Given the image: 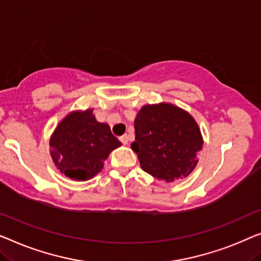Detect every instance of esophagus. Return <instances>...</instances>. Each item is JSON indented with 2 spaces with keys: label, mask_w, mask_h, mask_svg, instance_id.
Instances as JSON below:
<instances>
[{
  "label": "esophagus",
  "mask_w": 261,
  "mask_h": 261,
  "mask_svg": "<svg viewBox=\"0 0 261 261\" xmlns=\"http://www.w3.org/2000/svg\"><path fill=\"white\" fill-rule=\"evenodd\" d=\"M119 141L122 142L124 145H126L127 142H129V137H127V135H123V136H120V137H119Z\"/></svg>",
  "instance_id": "1"
}]
</instances>
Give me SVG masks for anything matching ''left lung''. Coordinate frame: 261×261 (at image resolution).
I'll list each match as a JSON object with an SVG mask.
<instances>
[{"instance_id":"obj_1","label":"left lung","mask_w":261,"mask_h":261,"mask_svg":"<svg viewBox=\"0 0 261 261\" xmlns=\"http://www.w3.org/2000/svg\"><path fill=\"white\" fill-rule=\"evenodd\" d=\"M135 131L131 149L145 172L171 182L194 170L203 142L188 112L167 102L145 105L136 117Z\"/></svg>"}]
</instances>
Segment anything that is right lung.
<instances>
[{
  "label": "right lung",
  "mask_w": 261,
  "mask_h": 261,
  "mask_svg": "<svg viewBox=\"0 0 261 261\" xmlns=\"http://www.w3.org/2000/svg\"><path fill=\"white\" fill-rule=\"evenodd\" d=\"M120 144L108 124L95 120L92 110L72 112L59 124L50 139L56 166L67 177L78 181L98 174L102 161Z\"/></svg>",
  "instance_id": "obj_1"
}]
</instances>
